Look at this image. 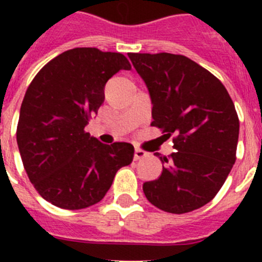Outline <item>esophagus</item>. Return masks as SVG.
I'll use <instances>...</instances> for the list:
<instances>
[{
    "label": "esophagus",
    "instance_id": "1",
    "mask_svg": "<svg viewBox=\"0 0 262 262\" xmlns=\"http://www.w3.org/2000/svg\"><path fill=\"white\" fill-rule=\"evenodd\" d=\"M145 156H147V152H144V151H142V149H139V148H136L135 154H134V160H135V161H138V160L144 159Z\"/></svg>",
    "mask_w": 262,
    "mask_h": 262
}]
</instances>
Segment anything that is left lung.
Wrapping results in <instances>:
<instances>
[{"instance_id":"left-lung-1","label":"left lung","mask_w":262,"mask_h":262,"mask_svg":"<svg viewBox=\"0 0 262 262\" xmlns=\"http://www.w3.org/2000/svg\"><path fill=\"white\" fill-rule=\"evenodd\" d=\"M152 102V126L173 136L169 157L155 154L163 173L143 184L157 209L185 214L216 195L236 160L239 118L230 94L195 61L173 53H128Z\"/></svg>"}]
</instances>
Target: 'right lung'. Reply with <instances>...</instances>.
Wrapping results in <instances>:
<instances>
[{"mask_svg":"<svg viewBox=\"0 0 262 262\" xmlns=\"http://www.w3.org/2000/svg\"><path fill=\"white\" fill-rule=\"evenodd\" d=\"M122 69H131L122 53L73 48L47 62L27 88L18 148L36 191L60 209L98 203L118 169L133 163V144H103L85 133L105 101L106 82Z\"/></svg>","mask_w":262,"mask_h":262,"instance_id":"obj_1","label":"right lung"}]
</instances>
